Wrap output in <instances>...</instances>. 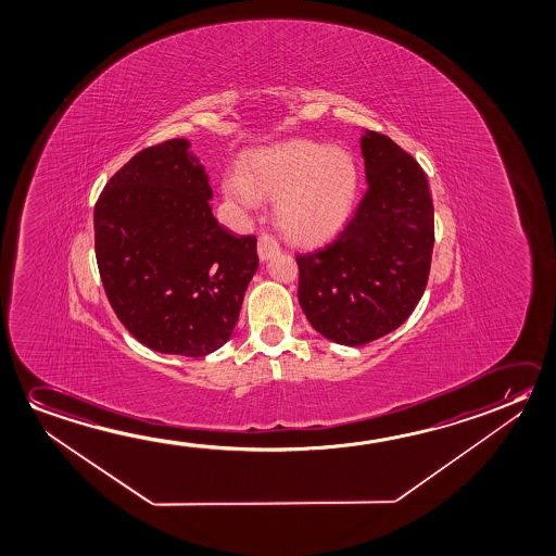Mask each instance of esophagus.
Wrapping results in <instances>:
<instances>
[{
	"label": "esophagus",
	"mask_w": 556,
	"mask_h": 556,
	"mask_svg": "<svg viewBox=\"0 0 556 556\" xmlns=\"http://www.w3.org/2000/svg\"><path fill=\"white\" fill-rule=\"evenodd\" d=\"M278 251H280V243H278V239L274 238V236L263 233V236L258 238V256H261L263 261L276 255Z\"/></svg>",
	"instance_id": "34e87169"
}]
</instances>
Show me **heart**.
<instances>
[{
    "instance_id": "heart-1",
    "label": "heart",
    "mask_w": 556,
    "mask_h": 556,
    "mask_svg": "<svg viewBox=\"0 0 556 556\" xmlns=\"http://www.w3.org/2000/svg\"><path fill=\"white\" fill-rule=\"evenodd\" d=\"M224 194L241 208L276 201V224L300 245L336 238L352 218L362 169L350 150L315 141H291L261 150L224 179Z\"/></svg>"
}]
</instances>
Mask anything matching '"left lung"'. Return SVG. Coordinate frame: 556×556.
<instances>
[{"mask_svg": "<svg viewBox=\"0 0 556 556\" xmlns=\"http://www.w3.org/2000/svg\"><path fill=\"white\" fill-rule=\"evenodd\" d=\"M367 191L334 241L298 253V298L311 327L363 345L406 323L421 300L434 245L424 168L387 135L362 137Z\"/></svg>", "mask_w": 556, "mask_h": 556, "instance_id": "8db88e82", "label": "left lung"}]
</instances>
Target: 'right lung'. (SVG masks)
Returning a JSON list of instances; mask_svg holds the SVG:
<instances>
[{
  "instance_id": "1",
  "label": "right lung",
  "mask_w": 556,
  "mask_h": 556,
  "mask_svg": "<svg viewBox=\"0 0 556 556\" xmlns=\"http://www.w3.org/2000/svg\"><path fill=\"white\" fill-rule=\"evenodd\" d=\"M186 139L137 152L94 206L98 270L115 315L154 352L204 357L228 342L258 268L255 236L212 216Z\"/></svg>"
}]
</instances>
